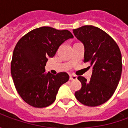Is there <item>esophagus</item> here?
I'll return each mask as SVG.
<instances>
[{
    "label": "esophagus",
    "instance_id": "obj_1",
    "mask_svg": "<svg viewBox=\"0 0 128 128\" xmlns=\"http://www.w3.org/2000/svg\"><path fill=\"white\" fill-rule=\"evenodd\" d=\"M78 79V77L73 75H70V80H76Z\"/></svg>",
    "mask_w": 128,
    "mask_h": 128
}]
</instances>
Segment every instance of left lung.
Masks as SVG:
<instances>
[{
    "label": "left lung",
    "instance_id": "8db88e82",
    "mask_svg": "<svg viewBox=\"0 0 128 128\" xmlns=\"http://www.w3.org/2000/svg\"><path fill=\"white\" fill-rule=\"evenodd\" d=\"M72 31L84 46V62H90L92 67L89 82L78 78L82 88L75 92V97L85 106H100L109 100L118 86L122 71L121 51L115 41L98 27L86 25Z\"/></svg>",
    "mask_w": 128,
    "mask_h": 128
}]
</instances>
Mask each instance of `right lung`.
<instances>
[{
    "label": "right lung",
    "mask_w": 128,
    "mask_h": 128,
    "mask_svg": "<svg viewBox=\"0 0 128 128\" xmlns=\"http://www.w3.org/2000/svg\"><path fill=\"white\" fill-rule=\"evenodd\" d=\"M73 36L68 30L42 26L24 35L16 44L11 63V73L21 98L35 108L47 107L56 99L60 87L69 80L65 72L46 73L48 58Z\"/></svg>",
    "instance_id": "right-lung-1"
}]
</instances>
